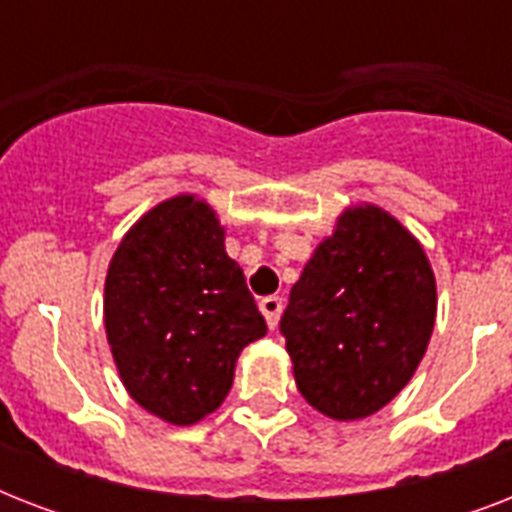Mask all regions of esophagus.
I'll use <instances>...</instances> for the list:
<instances>
[{
  "label": "esophagus",
  "mask_w": 512,
  "mask_h": 512,
  "mask_svg": "<svg viewBox=\"0 0 512 512\" xmlns=\"http://www.w3.org/2000/svg\"><path fill=\"white\" fill-rule=\"evenodd\" d=\"M281 308H284V303H281V297L276 295H268L260 300V311H263L265 321H268V327H276L279 324V316H281Z\"/></svg>",
  "instance_id": "obj_1"
}]
</instances>
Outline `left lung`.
I'll return each mask as SVG.
<instances>
[{"label":"left lung","instance_id":"obj_1","mask_svg":"<svg viewBox=\"0 0 512 512\" xmlns=\"http://www.w3.org/2000/svg\"><path fill=\"white\" fill-rule=\"evenodd\" d=\"M436 324L425 249L374 204L348 207L313 249L281 316L297 390L332 420H361L404 390Z\"/></svg>","mask_w":512,"mask_h":512}]
</instances>
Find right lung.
<instances>
[{"label":"right lung","instance_id":"add662e5","mask_svg":"<svg viewBox=\"0 0 512 512\" xmlns=\"http://www.w3.org/2000/svg\"><path fill=\"white\" fill-rule=\"evenodd\" d=\"M103 321L127 393L170 425L215 412L239 353L268 332L215 209L193 193L156 204L124 233Z\"/></svg>","mask_w":512,"mask_h":512}]
</instances>
